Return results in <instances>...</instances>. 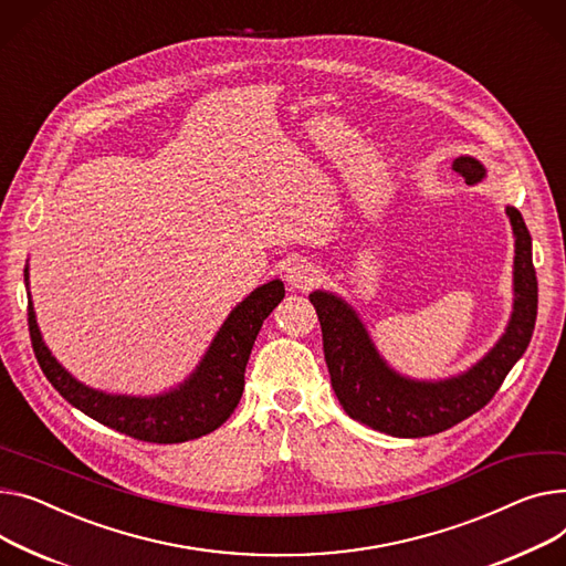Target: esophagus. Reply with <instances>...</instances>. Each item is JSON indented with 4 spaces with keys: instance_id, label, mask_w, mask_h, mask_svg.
I'll list each match as a JSON object with an SVG mask.
<instances>
[{
    "instance_id": "esophagus-1",
    "label": "esophagus",
    "mask_w": 566,
    "mask_h": 566,
    "mask_svg": "<svg viewBox=\"0 0 566 566\" xmlns=\"http://www.w3.org/2000/svg\"><path fill=\"white\" fill-rule=\"evenodd\" d=\"M286 282L291 289H297V291H310L318 280V269L314 266V263L305 261V259H295L293 263H289L286 269Z\"/></svg>"
}]
</instances>
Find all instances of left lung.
<instances>
[{"label":"left lung","mask_w":566,"mask_h":566,"mask_svg":"<svg viewBox=\"0 0 566 566\" xmlns=\"http://www.w3.org/2000/svg\"><path fill=\"white\" fill-rule=\"evenodd\" d=\"M453 170L467 181L484 179V166L458 157ZM514 232V307L505 334L469 370L448 380H411L396 373L375 348L359 314L329 291L310 293L316 307L332 389L350 419L391 437L443 432L482 409L531 344L537 321L533 239L514 207H505Z\"/></svg>","instance_id":"8db88e82"}]
</instances>
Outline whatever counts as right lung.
<instances>
[{
	"label": "right lung",
	"mask_w": 566,
	"mask_h": 566,
	"mask_svg": "<svg viewBox=\"0 0 566 566\" xmlns=\"http://www.w3.org/2000/svg\"><path fill=\"white\" fill-rule=\"evenodd\" d=\"M29 286V266L24 269ZM29 297V334L38 364L52 387L86 417L123 434L149 443H181L213 432L232 417L243 385L245 364L254 338L271 312L282 303L284 284L273 280L254 289L222 323L213 342L188 378L159 396H118L86 387L56 361L38 329L35 312Z\"/></svg>",
	"instance_id": "obj_1"
}]
</instances>
